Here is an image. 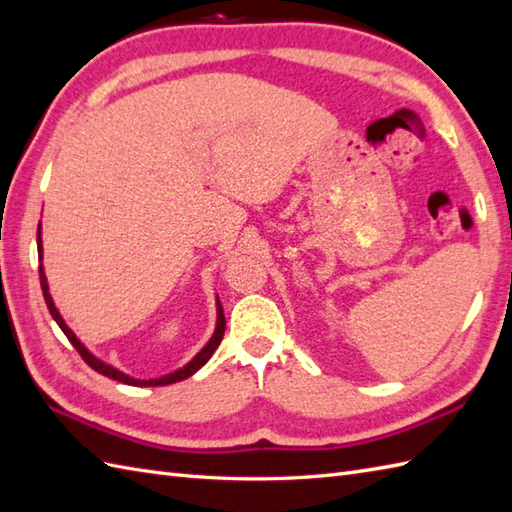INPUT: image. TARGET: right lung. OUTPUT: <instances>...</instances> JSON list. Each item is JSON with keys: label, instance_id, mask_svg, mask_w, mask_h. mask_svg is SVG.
<instances>
[{"label": "right lung", "instance_id": "1", "mask_svg": "<svg viewBox=\"0 0 512 512\" xmlns=\"http://www.w3.org/2000/svg\"><path fill=\"white\" fill-rule=\"evenodd\" d=\"M36 245H39V258H41V256H43V249H41V245H43V241H41V223H39V232H36ZM39 276H41V289H43L45 304H47V308H49V315L54 317V321L58 323L60 330L65 332V336L69 339V343H71L73 347H76V350H78V354L82 356L84 363L89 365L91 369H95L97 373H102V376L112 378V380H117V382H123V384H132V386H165V384H173V382H180V380H184V378L193 376V373H195L197 369H202V367L208 363V360H210V356L215 354V350H217L219 343H221V339H223V332H226V317H223V308H221V304L217 302V328H215L213 339H210V341L206 343L204 350L199 352V354L191 360L189 365L182 367V369H178V371L169 373V376L156 378V380H136V378L126 376V373H121L119 369H115V367H110V365L102 363V360L95 358L89 350H86V347L76 339V334H73V332L67 328V323L62 321L60 313L56 310V306H54V302H52V295H49V289H47V278H45V271H43V267H39Z\"/></svg>", "mask_w": 512, "mask_h": 512}]
</instances>
